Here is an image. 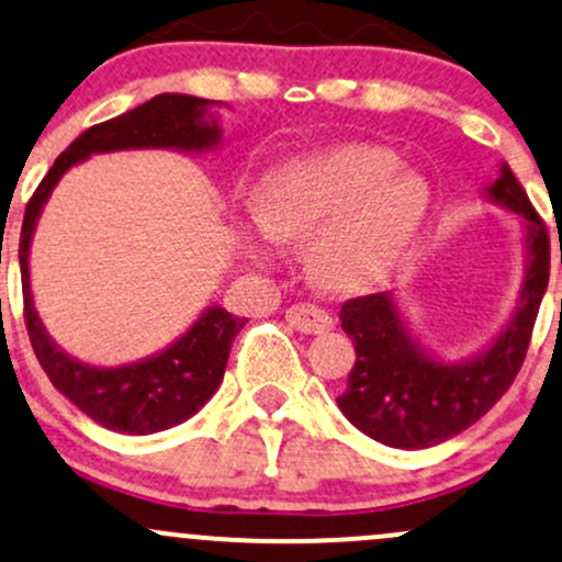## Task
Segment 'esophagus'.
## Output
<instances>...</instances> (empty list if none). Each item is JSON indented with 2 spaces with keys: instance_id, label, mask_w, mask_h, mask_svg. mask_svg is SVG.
<instances>
[{
  "instance_id": "obj_1",
  "label": "esophagus",
  "mask_w": 562,
  "mask_h": 562,
  "mask_svg": "<svg viewBox=\"0 0 562 562\" xmlns=\"http://www.w3.org/2000/svg\"><path fill=\"white\" fill-rule=\"evenodd\" d=\"M285 319L293 325L295 330L301 333H325L333 328V317L323 306H314V304H293L291 310L285 312Z\"/></svg>"
}]
</instances>
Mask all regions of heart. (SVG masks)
Here are the masks:
<instances>
[{
	"instance_id": "heart-1",
	"label": "heart",
	"mask_w": 562,
	"mask_h": 562,
	"mask_svg": "<svg viewBox=\"0 0 562 562\" xmlns=\"http://www.w3.org/2000/svg\"><path fill=\"white\" fill-rule=\"evenodd\" d=\"M427 213V187L397 172L392 151L341 146L269 178L258 215L271 237L312 239L314 267L330 285L379 280L408 250Z\"/></svg>"
}]
</instances>
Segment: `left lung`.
Wrapping results in <instances>:
<instances>
[{"label": "left lung", "mask_w": 562, "mask_h": 562, "mask_svg": "<svg viewBox=\"0 0 562 562\" xmlns=\"http://www.w3.org/2000/svg\"><path fill=\"white\" fill-rule=\"evenodd\" d=\"M491 196L526 218L531 267L515 317L485 355L461 366L427 357L411 341L390 293L357 295L338 312L357 360L336 403L357 429L384 446L418 451L451 440L483 418L520 373L550 282V232L507 165Z\"/></svg>", "instance_id": "obj_1"}]
</instances>
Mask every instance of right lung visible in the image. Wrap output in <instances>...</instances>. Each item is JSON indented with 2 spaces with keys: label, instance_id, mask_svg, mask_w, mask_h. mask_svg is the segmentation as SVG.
Returning a JSON list of instances; mask_svg holds the SVG:
<instances>
[{
  "label": "right lung",
  "instance_id": "add662e5",
  "mask_svg": "<svg viewBox=\"0 0 562 562\" xmlns=\"http://www.w3.org/2000/svg\"><path fill=\"white\" fill-rule=\"evenodd\" d=\"M205 98L162 92L151 101L114 120L92 125L60 154L31 194L23 213L21 245V285H23V319H26L29 341L34 347L42 371L60 394L71 400L79 411L88 413L101 427L122 435H151V431L176 427L196 413L224 379L232 341L245 317H234L226 310H211L196 319L187 336L178 338L170 349L151 360L125 368H90L71 360L50 341L42 323L36 319L34 301L29 291V243L36 215L45 205L58 178L79 159L92 151L140 149V146H170V149H205L218 138V127L202 122Z\"/></svg>",
  "mask_w": 562,
  "mask_h": 562
}]
</instances>
